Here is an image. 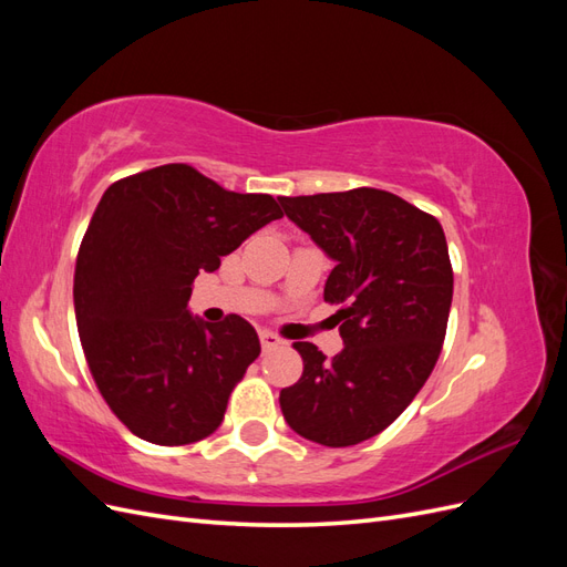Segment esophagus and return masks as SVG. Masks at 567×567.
Returning <instances> with one entry per match:
<instances>
[{
  "mask_svg": "<svg viewBox=\"0 0 567 567\" xmlns=\"http://www.w3.org/2000/svg\"><path fill=\"white\" fill-rule=\"evenodd\" d=\"M260 342H262V350H274V348H279L284 340H281L277 333H271V331L262 329V331H260Z\"/></svg>",
  "mask_w": 567,
  "mask_h": 567,
  "instance_id": "34e87169",
  "label": "esophagus"
}]
</instances>
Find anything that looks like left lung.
<instances>
[{
	"mask_svg": "<svg viewBox=\"0 0 567 567\" xmlns=\"http://www.w3.org/2000/svg\"><path fill=\"white\" fill-rule=\"evenodd\" d=\"M290 221L310 234L336 267L323 300L342 348L326 359L296 342L302 375L284 388L286 423L323 447H350L398 419L431 375L454 293L440 221L381 188L279 198Z\"/></svg>",
	"mask_w": 567,
	"mask_h": 567,
	"instance_id": "obj_1",
	"label": "left lung"
}]
</instances>
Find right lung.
<instances>
[{
	"instance_id": "obj_1",
	"label": "right lung",
	"mask_w": 567,
	"mask_h": 567,
	"mask_svg": "<svg viewBox=\"0 0 567 567\" xmlns=\"http://www.w3.org/2000/svg\"><path fill=\"white\" fill-rule=\"evenodd\" d=\"M279 217L271 196L227 192L184 163L101 196L75 262V319L99 392L136 437L179 447L219 427L260 338L238 315L194 317L192 284Z\"/></svg>"
}]
</instances>
